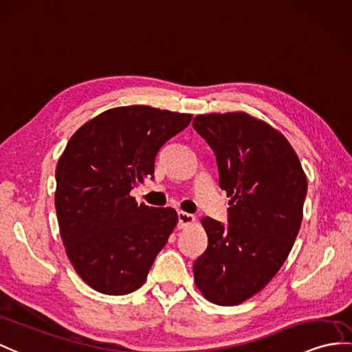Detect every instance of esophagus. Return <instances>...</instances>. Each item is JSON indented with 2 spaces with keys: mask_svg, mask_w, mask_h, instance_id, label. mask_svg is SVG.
I'll list each match as a JSON object with an SVG mask.
<instances>
[{
  "mask_svg": "<svg viewBox=\"0 0 352 352\" xmlns=\"http://www.w3.org/2000/svg\"><path fill=\"white\" fill-rule=\"evenodd\" d=\"M194 221H195V217L191 215V213H186V212H182V210L177 212V226H179V228H184L186 226H190V224H192Z\"/></svg>",
  "mask_w": 352,
  "mask_h": 352,
  "instance_id": "obj_1",
  "label": "esophagus"
}]
</instances>
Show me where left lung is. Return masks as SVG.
<instances>
[{
    "label": "left lung",
    "mask_w": 352,
    "mask_h": 352,
    "mask_svg": "<svg viewBox=\"0 0 352 352\" xmlns=\"http://www.w3.org/2000/svg\"><path fill=\"white\" fill-rule=\"evenodd\" d=\"M215 152L219 186L231 197L228 224L206 217L208 248L194 261L195 285L212 303H243L285 263L303 219L307 181L275 128L243 111L194 118Z\"/></svg>",
    "instance_id": "1"
}]
</instances>
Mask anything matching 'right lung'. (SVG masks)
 Listing matches in <instances>:
<instances>
[{
	"instance_id": "1",
	"label": "right lung",
	"mask_w": 352,
	"mask_h": 352,
	"mask_svg": "<svg viewBox=\"0 0 352 352\" xmlns=\"http://www.w3.org/2000/svg\"><path fill=\"white\" fill-rule=\"evenodd\" d=\"M191 119L151 106L115 107L68 140L56 166L55 208L68 260L91 288L124 296L146 280L177 213L137 204L130 192L153 177L158 151Z\"/></svg>"
}]
</instances>
